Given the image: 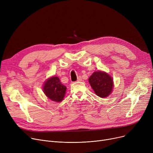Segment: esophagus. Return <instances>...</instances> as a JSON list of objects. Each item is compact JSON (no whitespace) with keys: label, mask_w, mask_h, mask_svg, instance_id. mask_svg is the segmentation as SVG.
Returning <instances> with one entry per match:
<instances>
[{"label":"esophagus","mask_w":153,"mask_h":153,"mask_svg":"<svg viewBox=\"0 0 153 153\" xmlns=\"http://www.w3.org/2000/svg\"><path fill=\"white\" fill-rule=\"evenodd\" d=\"M82 77H81V76H79L78 77H77V81H82Z\"/></svg>","instance_id":"1"}]
</instances>
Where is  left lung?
Masks as SVG:
<instances>
[{
    "label": "left lung",
    "instance_id": "left-lung-1",
    "mask_svg": "<svg viewBox=\"0 0 153 153\" xmlns=\"http://www.w3.org/2000/svg\"><path fill=\"white\" fill-rule=\"evenodd\" d=\"M89 82L95 94L101 98L108 97L113 91L114 80L106 72L98 71L93 72L89 78Z\"/></svg>",
    "mask_w": 153,
    "mask_h": 153
}]
</instances>
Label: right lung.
Wrapping results in <instances>:
<instances>
[{
	"label": "right lung",
	"mask_w": 153,
	"mask_h": 153,
	"mask_svg": "<svg viewBox=\"0 0 153 153\" xmlns=\"http://www.w3.org/2000/svg\"><path fill=\"white\" fill-rule=\"evenodd\" d=\"M66 89V87L61 82L59 78L56 76L47 79L43 85V91L45 95L55 102H60L64 99Z\"/></svg>",
	"instance_id": "obj_1"
}]
</instances>
